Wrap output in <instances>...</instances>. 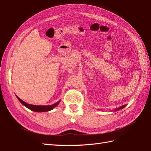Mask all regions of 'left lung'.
<instances>
[{"instance_id":"left-lung-1","label":"left lung","mask_w":151,"mask_h":151,"mask_svg":"<svg viewBox=\"0 0 151 151\" xmlns=\"http://www.w3.org/2000/svg\"><path fill=\"white\" fill-rule=\"evenodd\" d=\"M125 106H126V104H125V105H123V106H122L119 107V108H117V109H115V111H117V110H121V109L124 108Z\"/></svg>"}]
</instances>
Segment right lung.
Wrapping results in <instances>:
<instances>
[{
    "label": "right lung",
    "mask_w": 151,
    "mask_h": 151,
    "mask_svg": "<svg viewBox=\"0 0 151 151\" xmlns=\"http://www.w3.org/2000/svg\"><path fill=\"white\" fill-rule=\"evenodd\" d=\"M17 98L18 99V100L21 102V103L22 104H23L24 106H26L27 108H28V109H30V110L36 111V112H38V111H50L51 110H52L53 108H55L56 106H57L59 104L60 101H59L58 102H56L52 105H49V106H38V105H32V104H29L27 103V102H24L23 101H22L20 98H19L17 96H16Z\"/></svg>",
    "instance_id": "obj_1"
}]
</instances>
